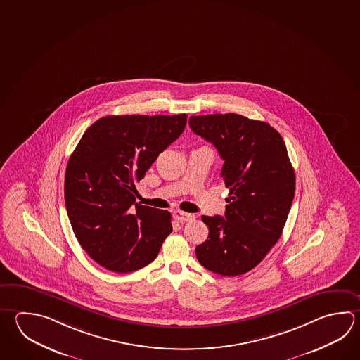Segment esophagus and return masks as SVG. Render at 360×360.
I'll list each match as a JSON object with an SVG mask.
<instances>
[{
    "label": "esophagus",
    "instance_id": "34e87169",
    "mask_svg": "<svg viewBox=\"0 0 360 360\" xmlns=\"http://www.w3.org/2000/svg\"><path fill=\"white\" fill-rule=\"evenodd\" d=\"M174 217L179 223H186V221H192L195 219V215L188 214V212H184V211L176 210L174 211Z\"/></svg>",
    "mask_w": 360,
    "mask_h": 360
}]
</instances>
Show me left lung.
Instances as JSON below:
<instances>
[{"label": "left lung", "mask_w": 360, "mask_h": 360, "mask_svg": "<svg viewBox=\"0 0 360 360\" xmlns=\"http://www.w3.org/2000/svg\"><path fill=\"white\" fill-rule=\"evenodd\" d=\"M190 127L217 148L231 191L224 217H201L209 237L197 259L219 275H243L276 245L292 207L295 173L284 140L269 123L236 113L191 115Z\"/></svg>", "instance_id": "left-lung-1"}]
</instances>
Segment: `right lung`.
I'll list each match as a JSON object with an SVG mask.
<instances>
[{"instance_id":"add662e5","label":"right lung","mask_w":360,"mask_h":360,"mask_svg":"<svg viewBox=\"0 0 360 360\" xmlns=\"http://www.w3.org/2000/svg\"><path fill=\"white\" fill-rule=\"evenodd\" d=\"M187 115H107L68 159L65 202L75 237L96 264L132 272L155 259L172 217L136 202L135 184L184 132Z\"/></svg>"}]
</instances>
